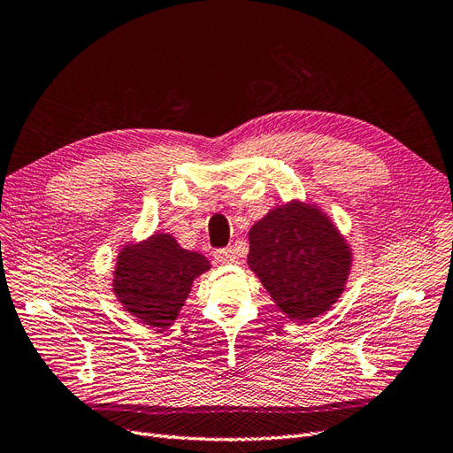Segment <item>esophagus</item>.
Wrapping results in <instances>:
<instances>
[{
	"label": "esophagus",
	"mask_w": 453,
	"mask_h": 453,
	"mask_svg": "<svg viewBox=\"0 0 453 453\" xmlns=\"http://www.w3.org/2000/svg\"><path fill=\"white\" fill-rule=\"evenodd\" d=\"M214 257L218 264H235L237 262V254L231 249H219L214 252Z\"/></svg>",
	"instance_id": "34e87169"
}]
</instances>
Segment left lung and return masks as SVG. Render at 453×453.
Returning a JSON list of instances; mask_svg holds the SVG:
<instances>
[{
  "mask_svg": "<svg viewBox=\"0 0 453 453\" xmlns=\"http://www.w3.org/2000/svg\"><path fill=\"white\" fill-rule=\"evenodd\" d=\"M249 242V267L287 319L305 325L342 298L353 252L320 206H275L250 227Z\"/></svg>",
  "mask_w": 453,
  "mask_h": 453,
  "instance_id": "8db88e82",
  "label": "left lung"
}]
</instances>
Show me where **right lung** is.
<instances>
[{"label": "right lung", "mask_w": 453, "mask_h": 453, "mask_svg": "<svg viewBox=\"0 0 453 453\" xmlns=\"http://www.w3.org/2000/svg\"><path fill=\"white\" fill-rule=\"evenodd\" d=\"M211 262L199 252L180 247L171 234L125 244L113 269V294L142 325L169 328L184 307L191 284Z\"/></svg>", "instance_id": "add662e5"}]
</instances>
